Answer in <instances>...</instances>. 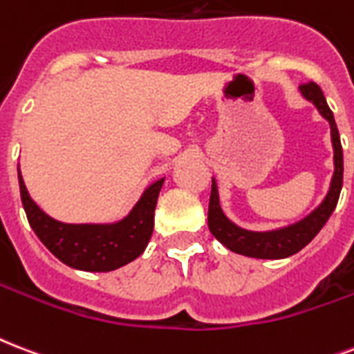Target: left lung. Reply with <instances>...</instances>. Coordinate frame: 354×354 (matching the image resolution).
<instances>
[{"label": "left lung", "mask_w": 354, "mask_h": 354, "mask_svg": "<svg viewBox=\"0 0 354 354\" xmlns=\"http://www.w3.org/2000/svg\"><path fill=\"white\" fill-rule=\"evenodd\" d=\"M301 93L304 98H308L315 107L319 109L323 117L330 124V133H333L334 145V176L330 183L327 198L323 201L317 209L306 219L297 223V225L277 232H247L243 228H237L226 219L225 213L219 206V196H217V185L212 183V195H209V207H207V226L217 239L225 247L237 252V254L250 256V258H286L304 249L312 239H314L319 230L325 226L328 217L333 215L334 207L338 204L339 191L344 183V152H342V142H339L338 126L334 122V115L328 107L327 100L323 96V91L317 83L308 81L301 85Z\"/></svg>", "instance_id": "left-lung-1"}]
</instances>
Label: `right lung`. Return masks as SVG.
I'll use <instances>...</instances> for the list:
<instances>
[{"instance_id":"add662e5","label":"right lung","mask_w":354,"mask_h":354,"mask_svg":"<svg viewBox=\"0 0 354 354\" xmlns=\"http://www.w3.org/2000/svg\"><path fill=\"white\" fill-rule=\"evenodd\" d=\"M20 180L21 204L27 221L46 249L66 266L80 271L105 273L141 256L153 230V209L163 180L152 183L137 202L133 212L117 225H64L48 217L27 193Z\"/></svg>"}]
</instances>
